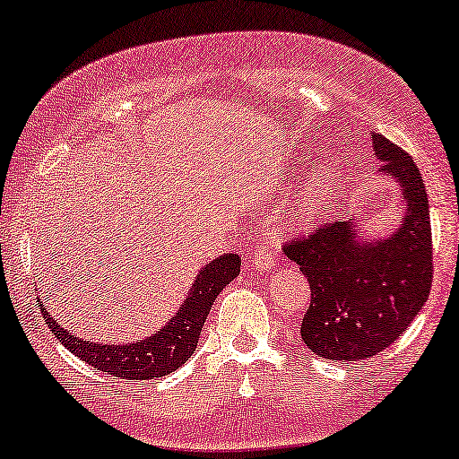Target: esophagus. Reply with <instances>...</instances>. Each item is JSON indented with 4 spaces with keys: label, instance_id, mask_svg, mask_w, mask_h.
Instances as JSON below:
<instances>
[{
    "label": "esophagus",
    "instance_id": "1",
    "mask_svg": "<svg viewBox=\"0 0 459 459\" xmlns=\"http://www.w3.org/2000/svg\"><path fill=\"white\" fill-rule=\"evenodd\" d=\"M250 267L256 269V272H272V269L275 267L272 252H269V250H256V252H254Z\"/></svg>",
    "mask_w": 459,
    "mask_h": 459
}]
</instances>
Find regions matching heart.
Returning a JSON list of instances; mask_svg holds the SVG:
<instances>
[{
  "instance_id": "heart-1",
  "label": "heart",
  "mask_w": 459,
  "mask_h": 459,
  "mask_svg": "<svg viewBox=\"0 0 459 459\" xmlns=\"http://www.w3.org/2000/svg\"><path fill=\"white\" fill-rule=\"evenodd\" d=\"M340 181V167L333 162H323L307 175L297 190L295 205H292L286 224L290 229H310L320 220L325 207L335 195V186Z\"/></svg>"
}]
</instances>
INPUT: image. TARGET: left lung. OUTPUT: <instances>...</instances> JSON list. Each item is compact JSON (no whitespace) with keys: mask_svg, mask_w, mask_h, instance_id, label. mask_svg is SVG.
I'll list each match as a JSON object with an SVG mask.
<instances>
[{"mask_svg":"<svg viewBox=\"0 0 459 459\" xmlns=\"http://www.w3.org/2000/svg\"><path fill=\"white\" fill-rule=\"evenodd\" d=\"M372 149L400 195V222L374 235L359 220L333 222L286 246L310 282L301 340L314 355L359 361L400 338L421 312L432 286V229L421 173L404 149L372 132Z\"/></svg>","mask_w":459,"mask_h":459,"instance_id":"obj_1","label":"left lung"}]
</instances>
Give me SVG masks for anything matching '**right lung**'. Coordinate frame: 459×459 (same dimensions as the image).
I'll return each instance as SVG.
<instances>
[{
	"label": "right lung",
	"mask_w": 459,
	"mask_h": 459,
	"mask_svg": "<svg viewBox=\"0 0 459 459\" xmlns=\"http://www.w3.org/2000/svg\"><path fill=\"white\" fill-rule=\"evenodd\" d=\"M239 254H220L218 258L201 267L195 282L186 292L181 307L164 323V327L153 331L147 338L128 342V344H104V342L79 338V335L64 329L53 318L51 312H47V306L40 297H38V301H40L44 323L53 331L55 338L81 361L117 378L158 380L184 366L192 352L196 351L201 329L205 325L215 297L239 275Z\"/></svg>",
	"instance_id": "right-lung-1"
}]
</instances>
